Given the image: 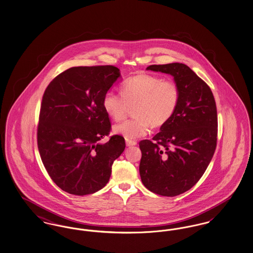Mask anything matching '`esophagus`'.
I'll return each mask as SVG.
<instances>
[{"instance_id": "obj_1", "label": "esophagus", "mask_w": 253, "mask_h": 253, "mask_svg": "<svg viewBox=\"0 0 253 253\" xmlns=\"http://www.w3.org/2000/svg\"><path fill=\"white\" fill-rule=\"evenodd\" d=\"M136 145V141L134 140H130V139H126V146L128 147H132V146H135Z\"/></svg>"}]
</instances>
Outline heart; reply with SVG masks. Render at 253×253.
I'll return each mask as SVG.
<instances>
[{
	"label": "heart",
	"instance_id": "1",
	"mask_svg": "<svg viewBox=\"0 0 253 253\" xmlns=\"http://www.w3.org/2000/svg\"><path fill=\"white\" fill-rule=\"evenodd\" d=\"M180 100V88L172 80L151 74H138L121 85V95L105 93L102 107L113 120L121 121L129 106L133 118L114 126V132L126 139H135L150 132L152 126L165 125L174 115Z\"/></svg>",
	"mask_w": 253,
	"mask_h": 253
}]
</instances>
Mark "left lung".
Returning <instances> with one entry per match:
<instances>
[{
    "instance_id": "left-lung-1",
    "label": "left lung",
    "mask_w": 253,
    "mask_h": 253,
    "mask_svg": "<svg viewBox=\"0 0 253 253\" xmlns=\"http://www.w3.org/2000/svg\"><path fill=\"white\" fill-rule=\"evenodd\" d=\"M147 70L171 75L180 88L173 117L153 137L139 142V173L145 187L159 195L189 191L204 174L217 141V110L209 85L186 64L150 65Z\"/></svg>"
}]
</instances>
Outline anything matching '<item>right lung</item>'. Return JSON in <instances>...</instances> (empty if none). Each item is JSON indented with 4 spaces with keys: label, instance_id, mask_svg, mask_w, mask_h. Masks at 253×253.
<instances>
[{
    "label": "right lung",
    "instance_id": "add662e5",
    "mask_svg": "<svg viewBox=\"0 0 253 253\" xmlns=\"http://www.w3.org/2000/svg\"><path fill=\"white\" fill-rule=\"evenodd\" d=\"M121 77L113 65L78 66L60 73L44 91L37 131L42 161L66 193L86 195L108 183L112 165L125 149L111 130L102 98Z\"/></svg>",
    "mask_w": 253,
    "mask_h": 253
}]
</instances>
